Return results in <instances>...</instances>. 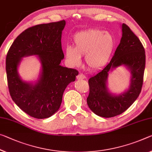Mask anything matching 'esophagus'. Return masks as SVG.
<instances>
[{"label":"esophagus","mask_w":152,"mask_h":152,"mask_svg":"<svg viewBox=\"0 0 152 152\" xmlns=\"http://www.w3.org/2000/svg\"><path fill=\"white\" fill-rule=\"evenodd\" d=\"M76 78H77V79H78V80H82V79L86 78V76L84 75L83 73H79L78 75L77 76Z\"/></svg>","instance_id":"34e87169"}]
</instances>
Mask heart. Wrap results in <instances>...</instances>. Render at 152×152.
Instances as JSON below:
<instances>
[{
    "label": "heart",
    "instance_id": "b5f03b06",
    "mask_svg": "<svg viewBox=\"0 0 152 152\" xmlns=\"http://www.w3.org/2000/svg\"><path fill=\"white\" fill-rule=\"evenodd\" d=\"M75 47L66 46L65 57L71 66L81 64L82 56L88 68L97 70L105 66L113 54L115 40L109 32L99 29H90L76 34L74 37Z\"/></svg>",
    "mask_w": 152,
    "mask_h": 152
}]
</instances>
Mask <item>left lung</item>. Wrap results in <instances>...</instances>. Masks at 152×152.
I'll list each match as a JSON object with an SVG mask.
<instances>
[{
  "label": "left lung",
  "mask_w": 152,
  "mask_h": 152,
  "mask_svg": "<svg viewBox=\"0 0 152 152\" xmlns=\"http://www.w3.org/2000/svg\"><path fill=\"white\" fill-rule=\"evenodd\" d=\"M119 45L111 61L102 70L88 80L89 108L99 116L111 118L121 114L133 103L141 93L145 66V53L138 37L125 23ZM124 65L131 72L128 90L119 95L111 94L107 88L109 72Z\"/></svg>",
  "instance_id": "1"
}]
</instances>
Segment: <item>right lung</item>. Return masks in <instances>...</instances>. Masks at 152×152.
I'll return each mask as SVG.
<instances>
[{
  "label": "right lung",
  "mask_w": 152,
  "mask_h": 152,
  "mask_svg": "<svg viewBox=\"0 0 152 152\" xmlns=\"http://www.w3.org/2000/svg\"><path fill=\"white\" fill-rule=\"evenodd\" d=\"M66 21L43 23L30 27L14 40L6 57L8 87L15 104L30 116L49 118L59 109L67 86L76 80V69L60 65L64 55L61 34ZM37 55L42 71L35 83L23 81L18 66L23 57Z\"/></svg>",
  "instance_id": "right-lung-1"
}]
</instances>
